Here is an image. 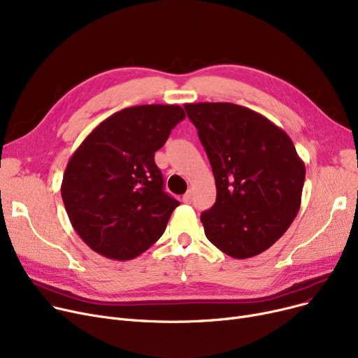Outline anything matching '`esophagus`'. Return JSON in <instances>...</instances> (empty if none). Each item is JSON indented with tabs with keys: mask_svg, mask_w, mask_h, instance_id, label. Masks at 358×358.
Instances as JSON below:
<instances>
[{
	"mask_svg": "<svg viewBox=\"0 0 358 358\" xmlns=\"http://www.w3.org/2000/svg\"><path fill=\"white\" fill-rule=\"evenodd\" d=\"M182 203H185V204H190L192 201H193V194H192V192H187L184 196H182Z\"/></svg>",
	"mask_w": 358,
	"mask_h": 358,
	"instance_id": "obj_1",
	"label": "esophagus"
}]
</instances>
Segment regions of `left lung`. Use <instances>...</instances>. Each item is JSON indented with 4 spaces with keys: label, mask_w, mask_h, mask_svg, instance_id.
Segmentation results:
<instances>
[{
    "label": "left lung",
    "mask_w": 358,
    "mask_h": 358,
    "mask_svg": "<svg viewBox=\"0 0 358 358\" xmlns=\"http://www.w3.org/2000/svg\"><path fill=\"white\" fill-rule=\"evenodd\" d=\"M210 161L216 203L201 213L206 238L243 259L268 250L294 220L305 162L283 129L234 103L184 104Z\"/></svg>",
    "instance_id": "obj_1"
}]
</instances>
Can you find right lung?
Here are the masks:
<instances>
[{"label":"right lung","mask_w":358,"mask_h":358,"mask_svg":"<svg viewBox=\"0 0 358 358\" xmlns=\"http://www.w3.org/2000/svg\"><path fill=\"white\" fill-rule=\"evenodd\" d=\"M185 117L177 104L123 108L72 154L61 185L72 228L110 259H134L162 236L178 200L164 192L154 158Z\"/></svg>","instance_id":"obj_1"}]
</instances>
